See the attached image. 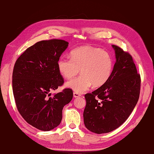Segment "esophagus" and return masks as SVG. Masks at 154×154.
Wrapping results in <instances>:
<instances>
[{"instance_id": "esophagus-1", "label": "esophagus", "mask_w": 154, "mask_h": 154, "mask_svg": "<svg viewBox=\"0 0 154 154\" xmlns=\"http://www.w3.org/2000/svg\"><path fill=\"white\" fill-rule=\"evenodd\" d=\"M73 96H74V97H80V94H78V93H77V92H74Z\"/></svg>"}]
</instances>
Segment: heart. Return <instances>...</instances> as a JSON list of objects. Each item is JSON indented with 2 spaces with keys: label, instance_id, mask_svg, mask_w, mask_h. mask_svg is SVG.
Segmentation results:
<instances>
[{
  "label": "heart",
  "instance_id": "heart-1",
  "mask_svg": "<svg viewBox=\"0 0 154 154\" xmlns=\"http://www.w3.org/2000/svg\"><path fill=\"white\" fill-rule=\"evenodd\" d=\"M70 58L61 57L57 62L60 74L71 79L81 71V75L66 83L75 92L82 93L92 85L101 87L109 80L113 69V60L105 51L91 46H83L70 53Z\"/></svg>",
  "mask_w": 154,
  "mask_h": 154
}]
</instances>
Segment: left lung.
<instances>
[{
	"mask_svg": "<svg viewBox=\"0 0 154 154\" xmlns=\"http://www.w3.org/2000/svg\"><path fill=\"white\" fill-rule=\"evenodd\" d=\"M112 46L116 61L109 80L85 95V126L98 134L120 127L132 113L140 94L141 77L132 56L117 45Z\"/></svg>",
	"mask_w": 154,
	"mask_h": 154,
	"instance_id": "obj_1",
	"label": "left lung"
}]
</instances>
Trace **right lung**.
Segmentation results:
<instances>
[{"label": "right lung", "mask_w": 154, "mask_h": 154, "mask_svg": "<svg viewBox=\"0 0 154 154\" xmlns=\"http://www.w3.org/2000/svg\"><path fill=\"white\" fill-rule=\"evenodd\" d=\"M63 40H42L27 48L13 68L12 86L17 109L27 123L42 131L60 125L63 106L72 99L71 88L51 96L63 84L57 62L68 47Z\"/></svg>", "instance_id": "1"}]
</instances>
